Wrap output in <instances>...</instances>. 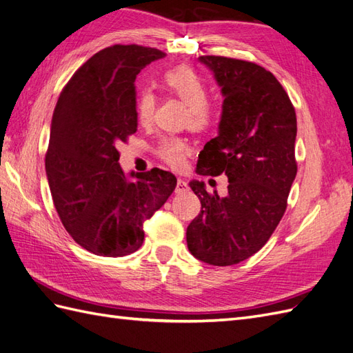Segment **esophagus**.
<instances>
[{
    "label": "esophagus",
    "mask_w": 353,
    "mask_h": 353,
    "mask_svg": "<svg viewBox=\"0 0 353 353\" xmlns=\"http://www.w3.org/2000/svg\"><path fill=\"white\" fill-rule=\"evenodd\" d=\"M188 192V184L185 183L184 179H178L176 181V187H175V193L176 194H183Z\"/></svg>",
    "instance_id": "34e87169"
}]
</instances>
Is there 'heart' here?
<instances>
[{
  "mask_svg": "<svg viewBox=\"0 0 353 353\" xmlns=\"http://www.w3.org/2000/svg\"><path fill=\"white\" fill-rule=\"evenodd\" d=\"M166 88L188 107V125L194 130H206L214 125L215 111L208 105V88L203 80L190 68H175L165 75ZM156 98L150 89H144L137 101V117L139 123H148L153 117ZM188 153L187 142L179 138H165L157 148L159 157L179 169Z\"/></svg>",
  "mask_w": 353,
  "mask_h": 353,
  "instance_id": "obj_1",
  "label": "heart"
}]
</instances>
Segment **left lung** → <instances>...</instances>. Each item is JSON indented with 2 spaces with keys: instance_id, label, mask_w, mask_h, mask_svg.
<instances>
[{
  "instance_id": "left-lung-1",
  "label": "left lung",
  "mask_w": 353,
  "mask_h": 353,
  "mask_svg": "<svg viewBox=\"0 0 353 353\" xmlns=\"http://www.w3.org/2000/svg\"><path fill=\"white\" fill-rule=\"evenodd\" d=\"M221 88L218 135L200 151L199 175L228 178L225 197L209 194L203 181L190 187L202 211L187 227L197 260L233 265L269 241L287 209L297 175V117L287 92L263 66L223 56H200Z\"/></svg>"
}]
</instances>
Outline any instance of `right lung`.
I'll return each instance as SVG.
<instances>
[{"label": "right lung", "instance_id": "add662e5", "mask_svg": "<svg viewBox=\"0 0 353 353\" xmlns=\"http://www.w3.org/2000/svg\"><path fill=\"white\" fill-rule=\"evenodd\" d=\"M161 58L151 47H107L75 71L54 107L47 181L66 232L94 255L139 250L144 223L176 187L166 170L126 175L119 163L117 144L138 128L137 75Z\"/></svg>", "mask_w": 353, "mask_h": 353}]
</instances>
